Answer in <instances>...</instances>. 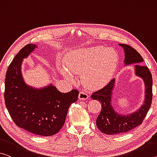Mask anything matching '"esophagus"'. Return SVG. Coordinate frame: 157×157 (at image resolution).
<instances>
[{"label": "esophagus", "instance_id": "34e87169", "mask_svg": "<svg viewBox=\"0 0 157 157\" xmlns=\"http://www.w3.org/2000/svg\"><path fill=\"white\" fill-rule=\"evenodd\" d=\"M89 95H88V93H86V92H83V91H81V92L79 93V95H78V98L80 99V100H87V99L88 98Z\"/></svg>", "mask_w": 157, "mask_h": 157}]
</instances>
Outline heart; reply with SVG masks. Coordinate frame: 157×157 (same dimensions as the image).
I'll use <instances>...</instances> for the list:
<instances>
[{"instance_id": "b5f03b06", "label": "heart", "mask_w": 157, "mask_h": 157, "mask_svg": "<svg viewBox=\"0 0 157 157\" xmlns=\"http://www.w3.org/2000/svg\"><path fill=\"white\" fill-rule=\"evenodd\" d=\"M118 56L115 50L102 46L81 48L71 51L64 58V67L59 71L69 81L73 75H81L82 83L90 88L107 83L117 66Z\"/></svg>"}]
</instances>
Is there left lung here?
<instances>
[{"label":"left lung","mask_w":157,"mask_h":157,"mask_svg":"<svg viewBox=\"0 0 157 157\" xmlns=\"http://www.w3.org/2000/svg\"><path fill=\"white\" fill-rule=\"evenodd\" d=\"M125 52L124 62L126 65L141 64L143 58L133 48L126 44H119ZM136 74L143 79L145 86V98L144 105L140 109L129 115L117 113L112 106V95L115 78L110 81L107 86L93 93L91 98L100 102L102 110L96 120V125L101 132L107 135H117L128 132L143 123L150 107L152 100V76L146 66L136 64Z\"/></svg>","instance_id":"8db88e82"}]
</instances>
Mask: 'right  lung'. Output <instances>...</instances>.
Instances as JSON below:
<instances>
[{"label":"right lung","mask_w":157,"mask_h":157,"mask_svg":"<svg viewBox=\"0 0 157 157\" xmlns=\"http://www.w3.org/2000/svg\"><path fill=\"white\" fill-rule=\"evenodd\" d=\"M36 48L26 45L9 65L5 79L6 106L18 127L41 136H53L64 126L67 112L78 100V91L73 89L64 93L50 85L42 89L28 86L21 74V65Z\"/></svg>","instance_id":"right-lung-1"}]
</instances>
